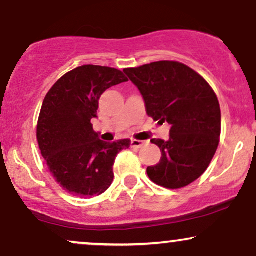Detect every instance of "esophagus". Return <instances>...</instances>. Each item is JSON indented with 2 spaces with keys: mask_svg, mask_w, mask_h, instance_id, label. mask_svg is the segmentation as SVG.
<instances>
[{
  "mask_svg": "<svg viewBox=\"0 0 256 256\" xmlns=\"http://www.w3.org/2000/svg\"><path fill=\"white\" fill-rule=\"evenodd\" d=\"M144 146V142L143 140H131V148H142Z\"/></svg>",
  "mask_w": 256,
  "mask_h": 256,
  "instance_id": "1",
  "label": "esophagus"
}]
</instances>
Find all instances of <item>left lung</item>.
<instances>
[{
    "mask_svg": "<svg viewBox=\"0 0 256 256\" xmlns=\"http://www.w3.org/2000/svg\"><path fill=\"white\" fill-rule=\"evenodd\" d=\"M124 72L138 88L146 114L171 125L170 140H152L160 162L146 168L152 182L180 189L204 174L218 149L222 113L218 98L204 77L178 61H156Z\"/></svg>",
    "mask_w": 256,
    "mask_h": 256,
    "instance_id": "8db88e82",
    "label": "left lung"
}]
</instances>
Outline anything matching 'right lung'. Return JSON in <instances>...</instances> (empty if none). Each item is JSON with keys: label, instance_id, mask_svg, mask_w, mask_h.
<instances>
[{"label": "right lung", "instance_id": "right-lung-1", "mask_svg": "<svg viewBox=\"0 0 256 256\" xmlns=\"http://www.w3.org/2000/svg\"><path fill=\"white\" fill-rule=\"evenodd\" d=\"M128 80L116 68L84 64L64 74L44 98L37 122L40 154L55 180L73 196L104 192L113 182L116 155L130 146V140H98L91 124L102 94Z\"/></svg>", "mask_w": 256, "mask_h": 256}]
</instances>
